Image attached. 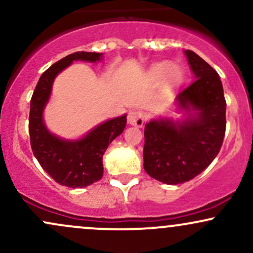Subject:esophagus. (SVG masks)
<instances>
[{
  "label": "esophagus",
  "mask_w": 253,
  "mask_h": 253,
  "mask_svg": "<svg viewBox=\"0 0 253 253\" xmlns=\"http://www.w3.org/2000/svg\"><path fill=\"white\" fill-rule=\"evenodd\" d=\"M127 121L129 125L136 127H143L145 121V115L140 110H130L127 117Z\"/></svg>",
  "instance_id": "obj_1"
}]
</instances>
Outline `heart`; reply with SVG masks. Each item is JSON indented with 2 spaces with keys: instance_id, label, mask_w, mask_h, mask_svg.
Returning a JSON list of instances; mask_svg holds the SVG:
<instances>
[{
  "instance_id": "b5f03b06",
  "label": "heart",
  "mask_w": 253,
  "mask_h": 253,
  "mask_svg": "<svg viewBox=\"0 0 253 253\" xmlns=\"http://www.w3.org/2000/svg\"><path fill=\"white\" fill-rule=\"evenodd\" d=\"M181 75L182 74L179 71V69L172 68V65L168 62L156 64L150 70V76L152 80L161 81L167 77V82L169 84H175L176 82H178V80L181 78Z\"/></svg>"
}]
</instances>
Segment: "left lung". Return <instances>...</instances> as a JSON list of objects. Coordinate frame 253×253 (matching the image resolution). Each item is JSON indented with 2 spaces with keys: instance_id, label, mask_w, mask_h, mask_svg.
<instances>
[{
  "instance_id": "8db88e82",
  "label": "left lung",
  "mask_w": 253,
  "mask_h": 253,
  "mask_svg": "<svg viewBox=\"0 0 253 253\" xmlns=\"http://www.w3.org/2000/svg\"><path fill=\"white\" fill-rule=\"evenodd\" d=\"M196 80L176 96L184 121L152 120L144 130V169L167 184L193 179L219 153L226 130V100L219 75L195 52H184Z\"/></svg>"
}]
</instances>
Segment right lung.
I'll list each match as a JSON object with an SVG mask.
<instances>
[{"label": "right lung", "mask_w": 253, "mask_h": 253, "mask_svg": "<svg viewBox=\"0 0 253 253\" xmlns=\"http://www.w3.org/2000/svg\"><path fill=\"white\" fill-rule=\"evenodd\" d=\"M101 57L102 53L81 51L58 60L42 75L31 98L28 130L33 155L54 181L66 187H88L102 178L103 153L124 132L126 115L98 125L80 140L69 141L48 132L42 120V110L50 98L52 83L60 71L74 60L94 63Z\"/></svg>", "instance_id": "obj_1"}]
</instances>
